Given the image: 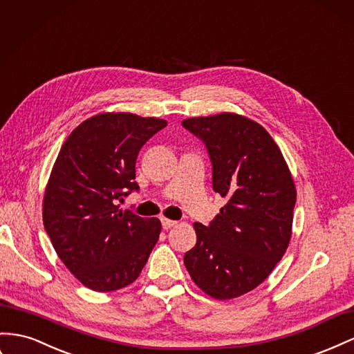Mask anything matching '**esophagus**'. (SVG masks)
Segmentation results:
<instances>
[{"mask_svg":"<svg viewBox=\"0 0 354 354\" xmlns=\"http://www.w3.org/2000/svg\"><path fill=\"white\" fill-rule=\"evenodd\" d=\"M160 222H162V227L167 229V231H168V229L174 227V226L177 225V222H176V221H169V218H162Z\"/></svg>","mask_w":354,"mask_h":354,"instance_id":"obj_1","label":"esophagus"}]
</instances>
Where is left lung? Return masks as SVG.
I'll return each mask as SVG.
<instances>
[{
	"instance_id": "obj_1",
	"label": "left lung",
	"mask_w": 354,
	"mask_h": 354,
	"mask_svg": "<svg viewBox=\"0 0 354 354\" xmlns=\"http://www.w3.org/2000/svg\"><path fill=\"white\" fill-rule=\"evenodd\" d=\"M204 141L214 192L226 198L208 226L194 223L196 244L185 265L201 290L232 299L257 288L280 262L292 236L296 189L275 141L235 113L181 122Z\"/></svg>"
}]
</instances>
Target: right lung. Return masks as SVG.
Masks as SVG:
<instances>
[{
  "label": "right lung",
  "instance_id": "right-lung-1",
  "mask_svg": "<svg viewBox=\"0 0 354 354\" xmlns=\"http://www.w3.org/2000/svg\"><path fill=\"white\" fill-rule=\"evenodd\" d=\"M165 127L164 119L101 113L70 133L55 160L43 223L64 265L95 292L136 281L159 240V218L122 212L118 201L140 189L137 156Z\"/></svg>",
  "mask_w": 354,
  "mask_h": 354
}]
</instances>
